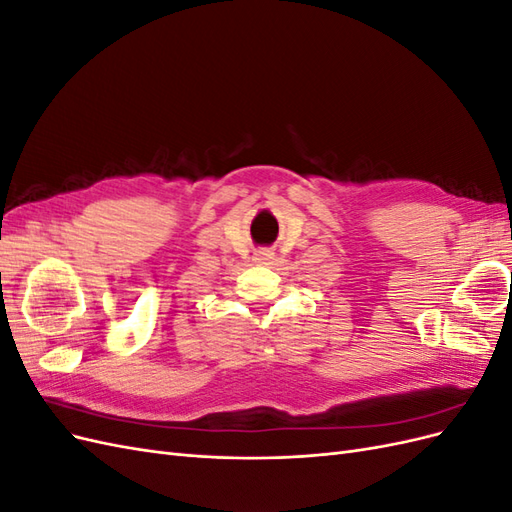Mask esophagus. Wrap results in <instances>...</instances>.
<instances>
[{"label": "esophagus", "mask_w": 512, "mask_h": 512, "mask_svg": "<svg viewBox=\"0 0 512 512\" xmlns=\"http://www.w3.org/2000/svg\"><path fill=\"white\" fill-rule=\"evenodd\" d=\"M254 260L258 262V265H269V260H273V252L271 250H258L254 254Z\"/></svg>", "instance_id": "obj_1"}]
</instances>
